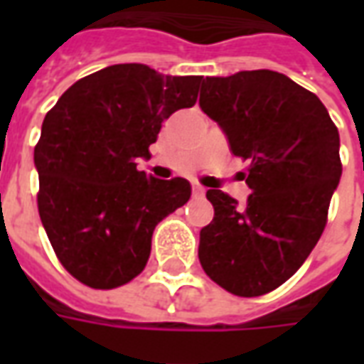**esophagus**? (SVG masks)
<instances>
[{
	"mask_svg": "<svg viewBox=\"0 0 364 364\" xmlns=\"http://www.w3.org/2000/svg\"><path fill=\"white\" fill-rule=\"evenodd\" d=\"M205 193H206V189L203 187V185H198V183H195V185H193V195H195V197H205Z\"/></svg>",
	"mask_w": 364,
	"mask_h": 364,
	"instance_id": "obj_1",
	"label": "esophagus"
}]
</instances>
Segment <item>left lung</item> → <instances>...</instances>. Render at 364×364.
Returning <instances> with one entry per match:
<instances>
[{
    "label": "left lung",
    "instance_id": "obj_1",
    "mask_svg": "<svg viewBox=\"0 0 364 364\" xmlns=\"http://www.w3.org/2000/svg\"><path fill=\"white\" fill-rule=\"evenodd\" d=\"M200 109L234 156L250 161L244 206L208 189L213 222L200 230L205 273L236 296L267 294L296 273L328 222L339 185V132L318 97L271 70L205 77Z\"/></svg>",
    "mask_w": 364,
    "mask_h": 364
}]
</instances>
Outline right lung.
I'll return each instance as SVG.
<instances>
[{"mask_svg":"<svg viewBox=\"0 0 364 364\" xmlns=\"http://www.w3.org/2000/svg\"><path fill=\"white\" fill-rule=\"evenodd\" d=\"M203 75L114 64L85 75L46 112L35 146L38 214L60 263L91 289H117L148 263L158 222L191 198L183 177L136 169L161 122L197 103Z\"/></svg>","mask_w":364,"mask_h":364,"instance_id":"obj_1","label":"right lung"}]
</instances>
